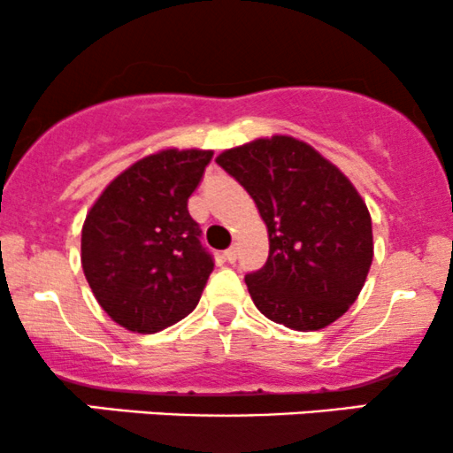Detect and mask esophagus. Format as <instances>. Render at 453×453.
<instances>
[{
	"label": "esophagus",
	"instance_id": "esophagus-1",
	"mask_svg": "<svg viewBox=\"0 0 453 453\" xmlns=\"http://www.w3.org/2000/svg\"><path fill=\"white\" fill-rule=\"evenodd\" d=\"M236 256H238V250H236V247H230V250L223 251V257H226V260L230 262V265H232V262L236 260Z\"/></svg>",
	"mask_w": 453,
	"mask_h": 453
}]
</instances>
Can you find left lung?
I'll return each instance as SVG.
<instances>
[{"label":"left lung","mask_w":453,"mask_h":453,"mask_svg":"<svg viewBox=\"0 0 453 453\" xmlns=\"http://www.w3.org/2000/svg\"><path fill=\"white\" fill-rule=\"evenodd\" d=\"M256 202L268 260L245 277L268 320L318 331L357 301L374 257L372 217L346 173L310 143L257 137L215 158Z\"/></svg>","instance_id":"1"}]
</instances>
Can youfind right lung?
I'll return each instance as SVG.
<instances>
[{"label":"right lung","instance_id":"obj_1","mask_svg":"<svg viewBox=\"0 0 453 453\" xmlns=\"http://www.w3.org/2000/svg\"><path fill=\"white\" fill-rule=\"evenodd\" d=\"M212 150L163 148L118 173L88 211L83 275L98 305L133 333H157L196 310L212 273L187 200Z\"/></svg>","mask_w":453,"mask_h":453}]
</instances>
